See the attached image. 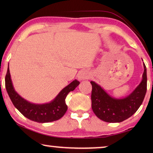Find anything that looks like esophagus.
Returning a JSON list of instances; mask_svg holds the SVG:
<instances>
[{
    "label": "esophagus",
    "instance_id": "esophagus-1",
    "mask_svg": "<svg viewBox=\"0 0 153 153\" xmlns=\"http://www.w3.org/2000/svg\"><path fill=\"white\" fill-rule=\"evenodd\" d=\"M90 77V74L88 70H86V69H84V70H82L79 72V76H78V79L79 80H84L89 79Z\"/></svg>",
    "mask_w": 153,
    "mask_h": 153
}]
</instances>
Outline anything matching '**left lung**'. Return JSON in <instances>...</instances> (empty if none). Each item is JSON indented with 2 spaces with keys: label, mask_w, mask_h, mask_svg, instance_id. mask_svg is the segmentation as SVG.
I'll use <instances>...</instances> for the list:
<instances>
[{
  "label": "left lung",
  "mask_w": 153,
  "mask_h": 153,
  "mask_svg": "<svg viewBox=\"0 0 153 153\" xmlns=\"http://www.w3.org/2000/svg\"><path fill=\"white\" fill-rule=\"evenodd\" d=\"M144 65V73L140 84L130 94L123 98L111 97L100 85L91 81L92 108L97 117L106 122L119 123L130 117L140 107L146 92V68Z\"/></svg>",
  "instance_id": "1"
}]
</instances>
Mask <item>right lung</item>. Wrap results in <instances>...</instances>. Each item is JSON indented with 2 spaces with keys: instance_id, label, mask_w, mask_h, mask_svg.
Returning <instances> with one entry per match:
<instances>
[{
  "instance_id": "add662e5",
  "label": "right lung",
  "mask_w": 153,
  "mask_h": 153,
  "mask_svg": "<svg viewBox=\"0 0 153 153\" xmlns=\"http://www.w3.org/2000/svg\"><path fill=\"white\" fill-rule=\"evenodd\" d=\"M79 84L77 79L74 80L61 90L50 102L34 104L22 98L15 91L11 79L8 66L5 76V87L15 108L29 120L38 123H48L61 119L67 110L65 98L69 92L73 91Z\"/></svg>"
}]
</instances>
